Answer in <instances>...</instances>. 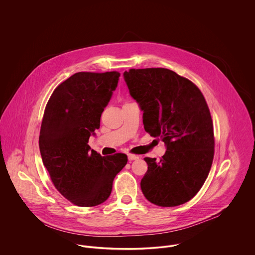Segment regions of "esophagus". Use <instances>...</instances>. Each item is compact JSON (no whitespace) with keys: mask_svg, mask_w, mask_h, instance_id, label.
Segmentation results:
<instances>
[{"mask_svg":"<svg viewBox=\"0 0 255 255\" xmlns=\"http://www.w3.org/2000/svg\"><path fill=\"white\" fill-rule=\"evenodd\" d=\"M128 158L129 161H133V160H136V159L138 158V156L133 155V154H128Z\"/></svg>","mask_w":255,"mask_h":255,"instance_id":"34e87169","label":"esophagus"}]
</instances>
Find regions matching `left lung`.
<instances>
[{
    "label": "left lung",
    "mask_w": 255,
    "mask_h": 255,
    "mask_svg": "<svg viewBox=\"0 0 255 255\" xmlns=\"http://www.w3.org/2000/svg\"><path fill=\"white\" fill-rule=\"evenodd\" d=\"M130 96L143 112L144 129L160 137L166 153L145 157L140 186L148 201L162 207L190 200L208 177L214 157L213 123L198 87L168 69L124 73Z\"/></svg>",
    "instance_id": "left-lung-1"
}]
</instances>
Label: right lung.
<instances>
[{"instance_id": "1", "label": "right lung", "mask_w": 255, "mask_h": 255, "mask_svg": "<svg viewBox=\"0 0 255 255\" xmlns=\"http://www.w3.org/2000/svg\"><path fill=\"white\" fill-rule=\"evenodd\" d=\"M120 73H76L51 95L39 135L43 164L56 188L72 203L92 207L106 201L126 154L101 156L88 145L119 82Z\"/></svg>"}]
</instances>
